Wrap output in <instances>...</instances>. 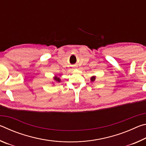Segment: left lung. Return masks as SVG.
<instances>
[{
	"instance_id": "8db88e82",
	"label": "left lung",
	"mask_w": 146,
	"mask_h": 146,
	"mask_svg": "<svg viewBox=\"0 0 146 146\" xmlns=\"http://www.w3.org/2000/svg\"><path fill=\"white\" fill-rule=\"evenodd\" d=\"M95 80V76H92V77L91 78V81H94Z\"/></svg>"
}]
</instances>
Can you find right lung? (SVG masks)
Segmentation results:
<instances>
[{
	"label": "right lung",
	"mask_w": 146,
	"mask_h": 146,
	"mask_svg": "<svg viewBox=\"0 0 146 146\" xmlns=\"http://www.w3.org/2000/svg\"><path fill=\"white\" fill-rule=\"evenodd\" d=\"M54 79H55V80H56V82H60V78H59L58 77H56V76H55V78H54Z\"/></svg>",
	"instance_id": "1"
}]
</instances>
